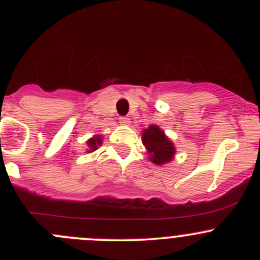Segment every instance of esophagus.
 <instances>
[{
    "mask_svg": "<svg viewBox=\"0 0 260 260\" xmlns=\"http://www.w3.org/2000/svg\"><path fill=\"white\" fill-rule=\"evenodd\" d=\"M119 123L123 125H128L131 123V119L128 117H119Z\"/></svg>",
    "mask_w": 260,
    "mask_h": 260,
    "instance_id": "34e87169",
    "label": "esophagus"
}]
</instances>
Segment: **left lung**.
Instances as JSON below:
<instances>
[{"mask_svg":"<svg viewBox=\"0 0 260 260\" xmlns=\"http://www.w3.org/2000/svg\"><path fill=\"white\" fill-rule=\"evenodd\" d=\"M143 145L148 149L149 158L153 164L162 165L170 162L175 154V147L171 141L165 136L164 131L157 125H151L148 129L143 131Z\"/></svg>","mask_w":260,"mask_h":260,"instance_id":"left-lung-1","label":"left lung"}]
</instances>
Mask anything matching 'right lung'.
I'll return each instance as SVG.
<instances>
[{
    "mask_svg": "<svg viewBox=\"0 0 260 260\" xmlns=\"http://www.w3.org/2000/svg\"><path fill=\"white\" fill-rule=\"evenodd\" d=\"M101 143H102L101 137H94V138H91V140L88 141V146L90 147V151H91V152L95 151L96 147L101 145Z\"/></svg>",
    "mask_w": 260,
    "mask_h": 260,
    "instance_id": "obj_1",
    "label": "right lung"
}]
</instances>
